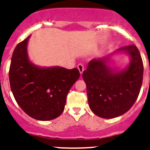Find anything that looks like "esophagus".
Segmentation results:
<instances>
[{"mask_svg":"<svg viewBox=\"0 0 150 150\" xmlns=\"http://www.w3.org/2000/svg\"><path fill=\"white\" fill-rule=\"evenodd\" d=\"M77 68H78V69H79V73H80V74H82V73H83V71H84V66H83L82 64H79L78 65V66H77Z\"/></svg>","mask_w":150,"mask_h":150,"instance_id":"34e87169","label":"esophagus"}]
</instances>
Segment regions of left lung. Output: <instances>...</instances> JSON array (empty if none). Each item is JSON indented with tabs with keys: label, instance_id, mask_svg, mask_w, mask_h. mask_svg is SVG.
Segmentation results:
<instances>
[{
	"label": "left lung",
	"instance_id": "8db88e82",
	"mask_svg": "<svg viewBox=\"0 0 150 150\" xmlns=\"http://www.w3.org/2000/svg\"><path fill=\"white\" fill-rule=\"evenodd\" d=\"M118 52L126 53L130 57L129 64L121 70L108 64L111 56ZM143 72L141 55L134 45L118 49L108 56L91 60L82 74L91 110L100 118L108 119L127 112L139 96Z\"/></svg>",
	"mask_w": 150,
	"mask_h": 150
}]
</instances>
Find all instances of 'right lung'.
I'll return each instance as SVG.
<instances>
[{"label":"right lung","mask_w":150,"mask_h":150,"mask_svg":"<svg viewBox=\"0 0 150 150\" xmlns=\"http://www.w3.org/2000/svg\"><path fill=\"white\" fill-rule=\"evenodd\" d=\"M29 38L18 43L13 50L9 69L11 89L27 115L39 121H50L64 112L68 93L80 74L76 68L34 64L27 52Z\"/></svg>","instance_id":"obj_1"}]
</instances>
